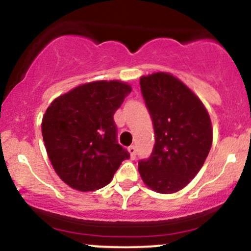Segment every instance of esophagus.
<instances>
[{
	"label": "esophagus",
	"instance_id": "1",
	"mask_svg": "<svg viewBox=\"0 0 251 251\" xmlns=\"http://www.w3.org/2000/svg\"><path fill=\"white\" fill-rule=\"evenodd\" d=\"M127 151H128V153H130L131 159H135L136 158V153H137V149H136V147L135 146L128 147Z\"/></svg>",
	"mask_w": 251,
	"mask_h": 251
}]
</instances>
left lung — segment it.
Masks as SVG:
<instances>
[{
  "label": "left lung",
  "instance_id": "1",
  "mask_svg": "<svg viewBox=\"0 0 251 251\" xmlns=\"http://www.w3.org/2000/svg\"><path fill=\"white\" fill-rule=\"evenodd\" d=\"M140 85L155 144L151 156L138 163V171L151 191L176 193L197 176L209 154L210 115L198 96L169 73L142 76Z\"/></svg>",
  "mask_w": 251,
  "mask_h": 251
}]
</instances>
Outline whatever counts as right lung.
Here are the masks:
<instances>
[{
    "label": "right lung",
    "mask_w": 251,
    "mask_h": 251,
    "mask_svg": "<svg viewBox=\"0 0 251 251\" xmlns=\"http://www.w3.org/2000/svg\"><path fill=\"white\" fill-rule=\"evenodd\" d=\"M132 91L119 80L92 81L55 98L42 118V137L53 169L80 192L110 183L130 156L116 141L114 113Z\"/></svg>",
    "instance_id": "obj_1"
}]
</instances>
